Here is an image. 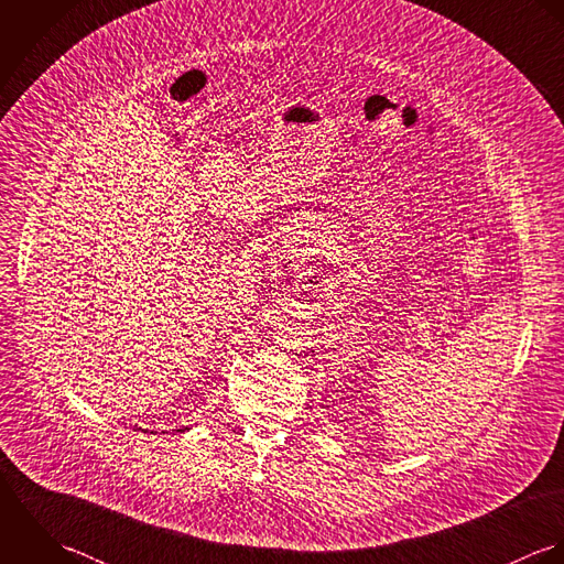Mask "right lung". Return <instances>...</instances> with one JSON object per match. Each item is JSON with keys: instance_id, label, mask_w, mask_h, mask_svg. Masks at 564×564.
<instances>
[{"instance_id": "right-lung-1", "label": "right lung", "mask_w": 564, "mask_h": 564, "mask_svg": "<svg viewBox=\"0 0 564 564\" xmlns=\"http://www.w3.org/2000/svg\"><path fill=\"white\" fill-rule=\"evenodd\" d=\"M176 432H183V430H176Z\"/></svg>"}]
</instances>
